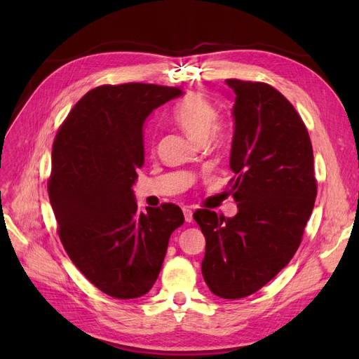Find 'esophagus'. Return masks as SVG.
<instances>
[{
	"mask_svg": "<svg viewBox=\"0 0 359 359\" xmlns=\"http://www.w3.org/2000/svg\"><path fill=\"white\" fill-rule=\"evenodd\" d=\"M182 212H184V219H186L187 223H190L193 220V211H191L190 206H184Z\"/></svg>",
	"mask_w": 359,
	"mask_h": 359,
	"instance_id": "esophagus-1",
	"label": "esophagus"
}]
</instances>
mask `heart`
<instances>
[{"instance_id": "heart-1", "label": "heart", "mask_w": 359, "mask_h": 359, "mask_svg": "<svg viewBox=\"0 0 359 359\" xmlns=\"http://www.w3.org/2000/svg\"><path fill=\"white\" fill-rule=\"evenodd\" d=\"M173 119L193 140L205 144L224 136V126L217 119L215 106L199 94H190L173 107Z\"/></svg>"}]
</instances>
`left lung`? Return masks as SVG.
<instances>
[{
  "mask_svg": "<svg viewBox=\"0 0 359 359\" xmlns=\"http://www.w3.org/2000/svg\"><path fill=\"white\" fill-rule=\"evenodd\" d=\"M235 95L229 166L233 217L198 210L202 276L214 295L240 299L273 280L295 255L316 199L313 148L301 116L262 82L226 79Z\"/></svg>",
  "mask_w": 359,
  "mask_h": 359,
  "instance_id": "left-lung-1",
  "label": "left lung"
}]
</instances>
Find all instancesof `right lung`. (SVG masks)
I'll return each mask as SVG.
<instances>
[{"instance_id":"add662e5","label":"right lung","mask_w":359,"mask_h":359,"mask_svg":"<svg viewBox=\"0 0 359 359\" xmlns=\"http://www.w3.org/2000/svg\"><path fill=\"white\" fill-rule=\"evenodd\" d=\"M182 95L153 83L102 85L74 104L52 148L48 184L60 240L72 262L106 295L133 299L156 283L180 206L139 211L133 191L144 166V124Z\"/></svg>"}]
</instances>
